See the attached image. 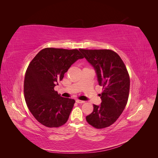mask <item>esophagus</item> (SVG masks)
Here are the masks:
<instances>
[{
    "label": "esophagus",
    "instance_id": "34e87169",
    "mask_svg": "<svg viewBox=\"0 0 158 158\" xmlns=\"http://www.w3.org/2000/svg\"><path fill=\"white\" fill-rule=\"evenodd\" d=\"M76 102L77 103H84L85 101H83V100H79V99H77L76 100Z\"/></svg>",
    "mask_w": 158,
    "mask_h": 158
}]
</instances>
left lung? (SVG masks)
Here are the masks:
<instances>
[{
  "label": "left lung",
  "instance_id": "left-lung-1",
  "mask_svg": "<svg viewBox=\"0 0 158 158\" xmlns=\"http://www.w3.org/2000/svg\"><path fill=\"white\" fill-rule=\"evenodd\" d=\"M95 70L98 84L103 86L99 94L102 102L94 105L93 112L86 116L87 122L101 129L116 122L125 109L130 92V77L119 56L109 49H79Z\"/></svg>",
  "mask_w": 158,
  "mask_h": 158
}]
</instances>
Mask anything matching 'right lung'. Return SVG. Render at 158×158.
I'll use <instances>...</instances> for the list:
<instances>
[{
	"label": "right lung",
	"mask_w": 158,
	"mask_h": 158,
	"mask_svg": "<svg viewBox=\"0 0 158 158\" xmlns=\"http://www.w3.org/2000/svg\"><path fill=\"white\" fill-rule=\"evenodd\" d=\"M82 58L77 49L45 48L29 64L23 86L25 100L32 115L45 126L60 127L68 120L75 100L62 97L54 87L73 64Z\"/></svg>",
	"instance_id": "obj_1"
}]
</instances>
